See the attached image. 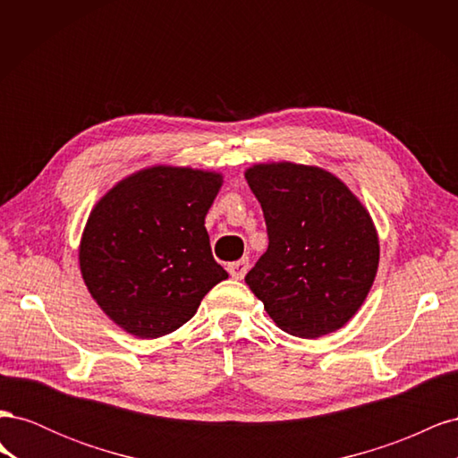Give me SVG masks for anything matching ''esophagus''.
Masks as SVG:
<instances>
[{
	"label": "esophagus",
	"mask_w": 458,
	"mask_h": 458,
	"mask_svg": "<svg viewBox=\"0 0 458 458\" xmlns=\"http://www.w3.org/2000/svg\"><path fill=\"white\" fill-rule=\"evenodd\" d=\"M227 271H229V275L233 276V279H237V281L244 279V275H246V271H248V259H241V261L229 263Z\"/></svg>",
	"instance_id": "1"
}]
</instances>
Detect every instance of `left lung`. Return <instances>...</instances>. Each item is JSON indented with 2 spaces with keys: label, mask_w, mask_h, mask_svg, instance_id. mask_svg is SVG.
I'll list each match as a JSON object with an SVG mask.
<instances>
[{
  "label": "left lung",
  "mask_w": 458,
  "mask_h": 458,
  "mask_svg": "<svg viewBox=\"0 0 458 458\" xmlns=\"http://www.w3.org/2000/svg\"><path fill=\"white\" fill-rule=\"evenodd\" d=\"M269 246L246 284L284 332L317 338L361 308L378 269L369 212L338 177L311 165L263 164L246 172Z\"/></svg>",
  "instance_id": "1"
}]
</instances>
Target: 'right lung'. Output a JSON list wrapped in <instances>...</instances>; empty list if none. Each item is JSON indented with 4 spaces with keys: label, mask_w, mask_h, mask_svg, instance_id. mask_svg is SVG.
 I'll return each instance as SVG.
<instances>
[{
    "label": "right lung",
    "mask_w": 458,
    "mask_h": 458,
    "mask_svg": "<svg viewBox=\"0 0 458 458\" xmlns=\"http://www.w3.org/2000/svg\"><path fill=\"white\" fill-rule=\"evenodd\" d=\"M219 187L217 174L157 165L123 179L95 206L80 246L81 276L130 335H170L227 279L204 227Z\"/></svg>",
    "instance_id": "obj_1"
}]
</instances>
